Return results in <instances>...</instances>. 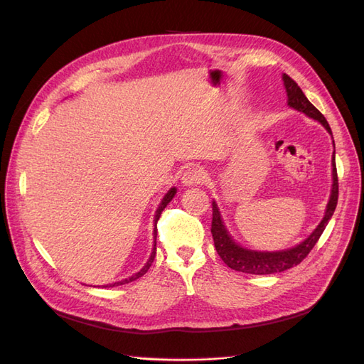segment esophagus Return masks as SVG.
<instances>
[{
  "mask_svg": "<svg viewBox=\"0 0 364 364\" xmlns=\"http://www.w3.org/2000/svg\"><path fill=\"white\" fill-rule=\"evenodd\" d=\"M205 179V170L200 167H193L188 168L182 176V183L185 186H194L202 183Z\"/></svg>",
  "mask_w": 364,
  "mask_h": 364,
  "instance_id": "esophagus-1",
  "label": "esophagus"
}]
</instances>
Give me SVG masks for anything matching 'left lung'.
<instances>
[{"instance_id":"obj_1","label":"left lung","mask_w":364,"mask_h":364,"mask_svg":"<svg viewBox=\"0 0 364 364\" xmlns=\"http://www.w3.org/2000/svg\"><path fill=\"white\" fill-rule=\"evenodd\" d=\"M285 91H287L289 97V106L296 109V111L304 112L306 117H310L316 121H318L329 134L333 136L331 127H329L328 121L325 117L317 111V109L308 102V98L302 92V90L297 83L291 79L290 75L284 74L282 75ZM338 199V179H337V168H336V151L333 155V188L331 196H329V202L326 205V211L322 218V222L313 230V234L304 240L301 245H297L287 250H278V252H258V250H250L241 247L238 243L232 240L229 235L228 229L223 223L222 215L217 208V203L213 202V223H211V234L214 238V246L215 250L223 259L228 267L234 269L237 272L250 273V274H272L284 272L287 269H291L297 264L302 262L308 253L311 252L317 240L321 238L322 232L325 230L329 220H331Z\"/></svg>"}]
</instances>
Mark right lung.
Returning <instances> with one entry per match:
<instances>
[{
	"label": "right lung",
	"mask_w": 364,
	"mask_h": 364,
	"mask_svg": "<svg viewBox=\"0 0 364 364\" xmlns=\"http://www.w3.org/2000/svg\"><path fill=\"white\" fill-rule=\"evenodd\" d=\"M174 194H176V188H171L167 194L164 196V199H162V202L159 203V206H158V209H156V214H155V230H153V237H155V247H153V250H151V255H150V258H149V261L144 264V267H142L138 273H135V274H132L130 278H127V279H123V281H119V282H115V284H111V287H114V285H123V284H127V282H132V281H135V279H138V278H141L142 274H146L147 273V270L150 269V266H151V262H153V259H155V255H156V234H158V229H156V223H158V220H159V217H161V214H162V211H164V208L167 206L170 202H171V199L174 197ZM105 287H107V285H105Z\"/></svg>",
	"instance_id": "right-lung-1"
}]
</instances>
